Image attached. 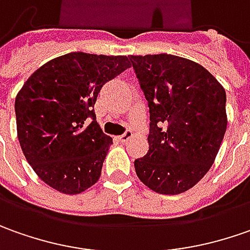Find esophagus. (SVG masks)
Wrapping results in <instances>:
<instances>
[{"label": "esophagus", "mask_w": 250, "mask_h": 250, "mask_svg": "<svg viewBox=\"0 0 250 250\" xmlns=\"http://www.w3.org/2000/svg\"><path fill=\"white\" fill-rule=\"evenodd\" d=\"M131 137H133V133H131L130 130H127L123 135H120V137H119V140H120L122 142H127L128 140H131Z\"/></svg>", "instance_id": "34e87169"}]
</instances>
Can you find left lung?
<instances>
[{
    "instance_id": "8db88e82",
    "label": "left lung",
    "mask_w": 250,
    "mask_h": 250,
    "mask_svg": "<svg viewBox=\"0 0 250 250\" xmlns=\"http://www.w3.org/2000/svg\"><path fill=\"white\" fill-rule=\"evenodd\" d=\"M149 106V149L134 162L158 194H183L199 183L227 130L226 90L202 65L167 54L130 55Z\"/></svg>"
}]
</instances>
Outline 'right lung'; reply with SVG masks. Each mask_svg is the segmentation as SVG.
I'll list each match as a JSON object with an SVG mask.
<instances>
[{"label":"right lung","instance_id":"obj_1","mask_svg":"<svg viewBox=\"0 0 250 250\" xmlns=\"http://www.w3.org/2000/svg\"><path fill=\"white\" fill-rule=\"evenodd\" d=\"M128 67L127 56L70 52L44 63L18 92L21 148L51 188L82 194L99 180L112 138L102 133L92 108L102 85Z\"/></svg>","mask_w":250,"mask_h":250}]
</instances>
